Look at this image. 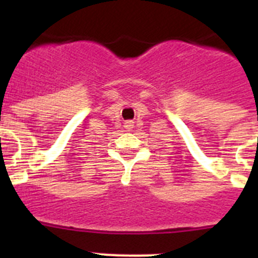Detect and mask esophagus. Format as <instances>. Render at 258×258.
<instances>
[{
  "label": "esophagus",
  "instance_id": "esophagus-1",
  "mask_svg": "<svg viewBox=\"0 0 258 258\" xmlns=\"http://www.w3.org/2000/svg\"><path fill=\"white\" fill-rule=\"evenodd\" d=\"M133 126H134L133 121H131V120H129V121H125V124H124L125 129H127V131H132V129H133Z\"/></svg>",
  "mask_w": 258,
  "mask_h": 258
}]
</instances>
